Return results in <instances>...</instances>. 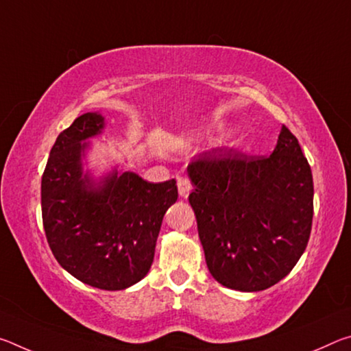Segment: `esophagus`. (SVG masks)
Returning a JSON list of instances; mask_svg holds the SVG:
<instances>
[{"label":"esophagus","mask_w":351,"mask_h":351,"mask_svg":"<svg viewBox=\"0 0 351 351\" xmlns=\"http://www.w3.org/2000/svg\"><path fill=\"white\" fill-rule=\"evenodd\" d=\"M176 182H178V192H180L182 198H187L190 190H192V182H190V180L186 176H180L176 180Z\"/></svg>","instance_id":"34e87169"}]
</instances>
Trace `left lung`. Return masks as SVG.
Listing matches in <instances>:
<instances>
[{"label": "left lung", "instance_id": "1", "mask_svg": "<svg viewBox=\"0 0 351 351\" xmlns=\"http://www.w3.org/2000/svg\"><path fill=\"white\" fill-rule=\"evenodd\" d=\"M206 263L230 289L263 291L304 254L313 224V175L295 136L282 127L272 154L218 148L189 164Z\"/></svg>", "mask_w": 351, "mask_h": 351}]
</instances>
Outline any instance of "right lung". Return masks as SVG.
I'll return each instance as SVG.
<instances>
[{
  "instance_id": "add662e5",
  "label": "right lung",
  "mask_w": 351,
  "mask_h": 351,
  "mask_svg": "<svg viewBox=\"0 0 351 351\" xmlns=\"http://www.w3.org/2000/svg\"><path fill=\"white\" fill-rule=\"evenodd\" d=\"M102 128L104 117L86 112L58 134L41 176V217L62 268L90 287L119 291L147 276L178 187L175 180L153 184L132 171H114L93 187L82 171V142Z\"/></svg>"
}]
</instances>
